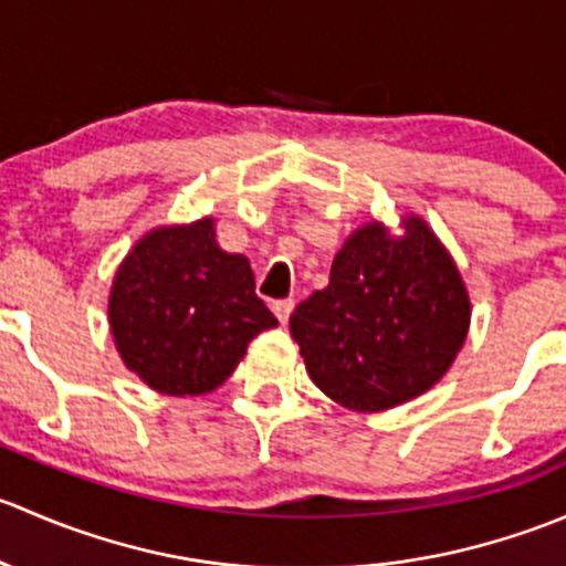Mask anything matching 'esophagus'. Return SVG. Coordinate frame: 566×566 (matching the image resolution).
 Segmentation results:
<instances>
[{"label":"esophagus","instance_id":"esophagus-1","mask_svg":"<svg viewBox=\"0 0 566 566\" xmlns=\"http://www.w3.org/2000/svg\"><path fill=\"white\" fill-rule=\"evenodd\" d=\"M293 301L284 298V301H273V315L279 317V323H287L290 319V312H293Z\"/></svg>","mask_w":566,"mask_h":566}]
</instances>
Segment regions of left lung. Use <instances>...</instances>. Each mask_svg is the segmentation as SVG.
Returning a JSON list of instances; mask_svg holds the SVG:
<instances>
[{
    "instance_id": "1",
    "label": "left lung",
    "mask_w": 566,
    "mask_h": 566,
    "mask_svg": "<svg viewBox=\"0 0 566 566\" xmlns=\"http://www.w3.org/2000/svg\"><path fill=\"white\" fill-rule=\"evenodd\" d=\"M402 235L367 221L347 235L328 287L290 317L312 384L342 408L380 413L430 391L465 345L471 298L441 238L421 216Z\"/></svg>"
}]
</instances>
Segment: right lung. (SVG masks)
<instances>
[{"label":"right lung","mask_w":566,"mask_h":566,"mask_svg":"<svg viewBox=\"0 0 566 566\" xmlns=\"http://www.w3.org/2000/svg\"><path fill=\"white\" fill-rule=\"evenodd\" d=\"M276 317L243 254L216 243V219L156 227L130 247L108 290V328L142 384L169 397L219 389Z\"/></svg>","instance_id":"add662e5"}]
</instances>
